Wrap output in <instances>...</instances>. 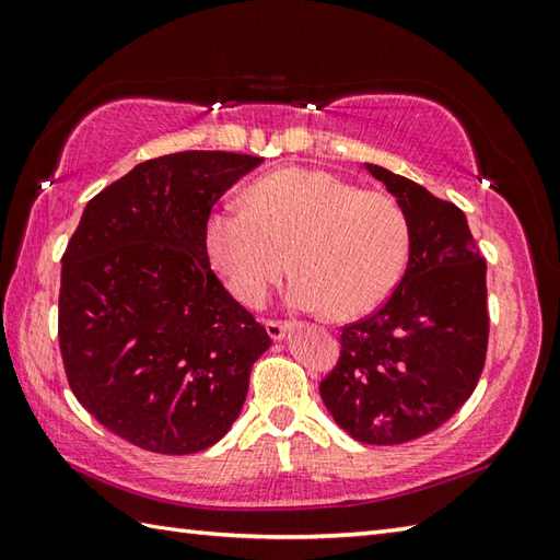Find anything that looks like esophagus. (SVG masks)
Segmentation results:
<instances>
[{"label":"esophagus","instance_id":"esophagus-1","mask_svg":"<svg viewBox=\"0 0 560 560\" xmlns=\"http://www.w3.org/2000/svg\"><path fill=\"white\" fill-rule=\"evenodd\" d=\"M265 329H267V335H269L273 341H279V339L287 337L289 325H287V323H277V319H269V323H265Z\"/></svg>","mask_w":560,"mask_h":560}]
</instances>
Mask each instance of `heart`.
<instances>
[{"instance_id": "heart-1", "label": "heart", "mask_w": 560, "mask_h": 560, "mask_svg": "<svg viewBox=\"0 0 560 560\" xmlns=\"http://www.w3.org/2000/svg\"><path fill=\"white\" fill-rule=\"evenodd\" d=\"M249 205L211 211L207 245L237 301L259 305L289 269V301L299 311L355 317L383 303L401 279L411 231L401 205L323 171L269 173Z\"/></svg>"}]
</instances>
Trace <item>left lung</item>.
<instances>
[{
    "label": "left lung",
    "instance_id": "left-lung-1",
    "mask_svg": "<svg viewBox=\"0 0 560 560\" xmlns=\"http://www.w3.org/2000/svg\"><path fill=\"white\" fill-rule=\"evenodd\" d=\"M365 171L407 213L409 265L380 311L341 329V355L319 397L353 440L399 445L443 425L479 383L486 261L452 201L380 165Z\"/></svg>",
    "mask_w": 560,
    "mask_h": 560
}]
</instances>
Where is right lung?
<instances>
[{"instance_id":"obj_1","label":"right lung","mask_w":560,"mask_h":560,"mask_svg":"<svg viewBox=\"0 0 560 560\" xmlns=\"http://www.w3.org/2000/svg\"><path fill=\"white\" fill-rule=\"evenodd\" d=\"M261 161L168 153L83 209L62 255L59 349L81 407L127 443L192 455L241 416L271 339L211 271L207 221Z\"/></svg>"}]
</instances>
